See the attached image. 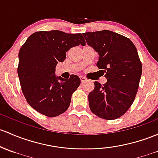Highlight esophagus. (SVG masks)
Instances as JSON below:
<instances>
[{"instance_id":"esophagus-1","label":"esophagus","mask_w":158,"mask_h":158,"mask_svg":"<svg viewBox=\"0 0 158 158\" xmlns=\"http://www.w3.org/2000/svg\"><path fill=\"white\" fill-rule=\"evenodd\" d=\"M80 80H81V82H82V83H84L85 82H86V80H87V79H86L84 76H80Z\"/></svg>"}]
</instances>
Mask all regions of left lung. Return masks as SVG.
Wrapping results in <instances>:
<instances>
[{
	"label": "left lung",
	"instance_id": "8db88e82",
	"mask_svg": "<svg viewBox=\"0 0 158 158\" xmlns=\"http://www.w3.org/2000/svg\"><path fill=\"white\" fill-rule=\"evenodd\" d=\"M86 42L98 53L97 66L105 73L107 82H94L89 94L93 114L105 119L123 115L133 103L139 89L142 66L130 39L109 30L82 33Z\"/></svg>",
	"mask_w": 158,
	"mask_h": 158
}]
</instances>
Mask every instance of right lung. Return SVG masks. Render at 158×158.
<instances>
[{
  "label": "right lung",
  "instance_id": "add662e5",
  "mask_svg": "<svg viewBox=\"0 0 158 158\" xmlns=\"http://www.w3.org/2000/svg\"><path fill=\"white\" fill-rule=\"evenodd\" d=\"M84 46L81 33L69 34L59 30L31 34L21 47L17 68L22 92L28 104L49 117L65 112L71 97L80 85V79L56 76V66L66 59V52L75 46Z\"/></svg>",
  "mask_w": 158,
  "mask_h": 158
}]
</instances>
